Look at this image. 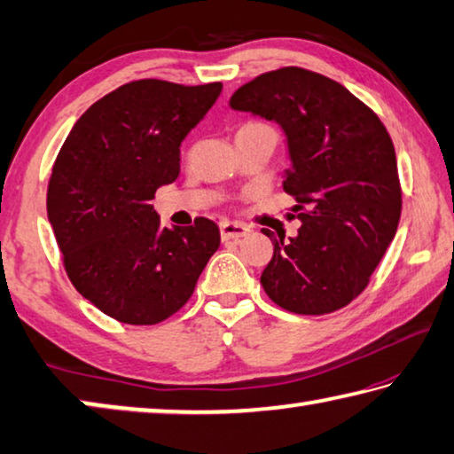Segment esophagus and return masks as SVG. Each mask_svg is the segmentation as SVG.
<instances>
[{
	"label": "esophagus",
	"instance_id": "obj_1",
	"mask_svg": "<svg viewBox=\"0 0 454 454\" xmlns=\"http://www.w3.org/2000/svg\"><path fill=\"white\" fill-rule=\"evenodd\" d=\"M250 232V228L246 224H238V222H228L224 220L220 224V236L222 240H238V238H242Z\"/></svg>",
	"mask_w": 454,
	"mask_h": 454
}]
</instances>
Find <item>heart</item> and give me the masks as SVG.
<instances>
[{
    "instance_id": "heart-1",
    "label": "heart",
    "mask_w": 454,
    "mask_h": 454,
    "mask_svg": "<svg viewBox=\"0 0 454 454\" xmlns=\"http://www.w3.org/2000/svg\"><path fill=\"white\" fill-rule=\"evenodd\" d=\"M246 132H274V129L264 124V121H246L240 128H238L236 134H246Z\"/></svg>"
}]
</instances>
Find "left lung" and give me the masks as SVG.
<instances>
[{"mask_svg":"<svg viewBox=\"0 0 454 454\" xmlns=\"http://www.w3.org/2000/svg\"><path fill=\"white\" fill-rule=\"evenodd\" d=\"M230 106L278 121L288 137L292 168L282 186L302 226L288 240L262 228L274 244L260 276L268 298L294 314L344 309L368 286L401 220L387 128L340 83L294 66L244 83Z\"/></svg>","mask_w":454,"mask_h":454,"instance_id":"obj_1","label":"left lung"}]
</instances>
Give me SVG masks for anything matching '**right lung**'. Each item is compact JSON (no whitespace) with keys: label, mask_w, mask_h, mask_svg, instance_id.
Here are the masks:
<instances>
[{"label":"right lung","mask_w":454,"mask_h":454,"mask_svg":"<svg viewBox=\"0 0 454 454\" xmlns=\"http://www.w3.org/2000/svg\"><path fill=\"white\" fill-rule=\"evenodd\" d=\"M220 91V82L124 83L82 114L53 162L48 218L67 278L114 320L170 318L218 250L212 220L164 228L152 200L178 178L180 144Z\"/></svg>","instance_id":"right-lung-1"}]
</instances>
